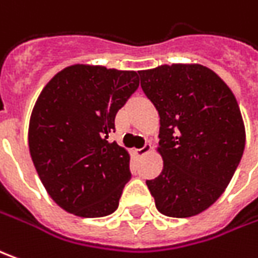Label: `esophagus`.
Masks as SVG:
<instances>
[{
  "instance_id": "esophagus-1",
  "label": "esophagus",
  "mask_w": 258,
  "mask_h": 258,
  "mask_svg": "<svg viewBox=\"0 0 258 258\" xmlns=\"http://www.w3.org/2000/svg\"><path fill=\"white\" fill-rule=\"evenodd\" d=\"M150 150H151V144H145L144 147H141V148H136V155H138V157H143V155H145V154H148L150 152Z\"/></svg>"
}]
</instances>
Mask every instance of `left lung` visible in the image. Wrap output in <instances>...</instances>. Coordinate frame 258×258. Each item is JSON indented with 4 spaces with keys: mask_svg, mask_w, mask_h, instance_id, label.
Masks as SVG:
<instances>
[{
    "mask_svg": "<svg viewBox=\"0 0 258 258\" xmlns=\"http://www.w3.org/2000/svg\"><path fill=\"white\" fill-rule=\"evenodd\" d=\"M138 73L145 96L158 110L164 161L162 172L147 186L162 215H199L225 192L244 151L237 100L202 64H162Z\"/></svg>",
    "mask_w": 258,
    "mask_h": 258,
    "instance_id": "left-lung-1",
    "label": "left lung"
}]
</instances>
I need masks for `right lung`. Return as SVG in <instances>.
<instances>
[{
	"label": "right lung",
	"mask_w": 258,
	"mask_h": 258,
	"mask_svg": "<svg viewBox=\"0 0 258 258\" xmlns=\"http://www.w3.org/2000/svg\"><path fill=\"white\" fill-rule=\"evenodd\" d=\"M138 86L134 70L72 64L43 87L29 120V152L46 192L66 212L103 217L118 208L131 179L130 154L108 134Z\"/></svg>",
	"instance_id": "right-lung-1"
}]
</instances>
